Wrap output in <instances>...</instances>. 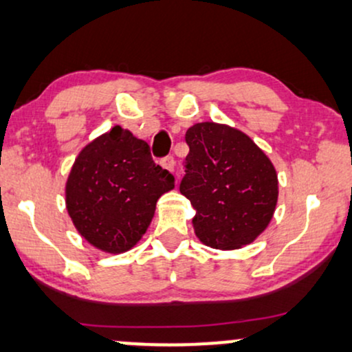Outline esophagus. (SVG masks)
Returning a JSON list of instances; mask_svg holds the SVG:
<instances>
[{
    "label": "esophagus",
    "instance_id": "esophagus-1",
    "mask_svg": "<svg viewBox=\"0 0 352 352\" xmlns=\"http://www.w3.org/2000/svg\"><path fill=\"white\" fill-rule=\"evenodd\" d=\"M161 166L166 168V170H168V172L175 170V161H173L172 155H168V157H164L162 161H161Z\"/></svg>",
    "mask_w": 352,
    "mask_h": 352
}]
</instances>
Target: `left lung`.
Masks as SVG:
<instances>
[{
  "instance_id": "left-lung-1",
  "label": "left lung",
  "mask_w": 352,
  "mask_h": 352,
  "mask_svg": "<svg viewBox=\"0 0 352 352\" xmlns=\"http://www.w3.org/2000/svg\"><path fill=\"white\" fill-rule=\"evenodd\" d=\"M185 140L190 153L180 193L197 211L191 224L199 242L219 250L255 242L278 203L273 162L250 136L224 123L193 124Z\"/></svg>"
}]
</instances>
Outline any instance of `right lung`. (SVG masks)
<instances>
[{
    "label": "right lung",
    "instance_id": "1",
    "mask_svg": "<svg viewBox=\"0 0 352 352\" xmlns=\"http://www.w3.org/2000/svg\"><path fill=\"white\" fill-rule=\"evenodd\" d=\"M175 179L155 166L149 144L115 124L84 146L65 185L66 211L97 250L124 253L148 230L155 203Z\"/></svg>",
    "mask_w": 352,
    "mask_h": 352
}]
</instances>
